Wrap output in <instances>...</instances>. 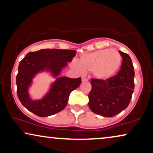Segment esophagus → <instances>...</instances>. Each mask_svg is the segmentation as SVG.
I'll use <instances>...</instances> for the list:
<instances>
[{"label":"esophagus","instance_id":"esophagus-1","mask_svg":"<svg viewBox=\"0 0 153 153\" xmlns=\"http://www.w3.org/2000/svg\"><path fill=\"white\" fill-rule=\"evenodd\" d=\"M82 81L85 82V81H88V79L86 78L85 77H82Z\"/></svg>","mask_w":153,"mask_h":153}]
</instances>
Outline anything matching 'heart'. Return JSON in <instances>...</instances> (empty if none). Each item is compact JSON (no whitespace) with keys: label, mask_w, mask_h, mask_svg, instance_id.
Instances as JSON below:
<instances>
[{"label":"heart","mask_w":153,"mask_h":153,"mask_svg":"<svg viewBox=\"0 0 153 153\" xmlns=\"http://www.w3.org/2000/svg\"><path fill=\"white\" fill-rule=\"evenodd\" d=\"M122 57L115 49H101L81 55L78 62H73V67L83 72H92L100 80H107L119 71Z\"/></svg>","instance_id":"1"}]
</instances>
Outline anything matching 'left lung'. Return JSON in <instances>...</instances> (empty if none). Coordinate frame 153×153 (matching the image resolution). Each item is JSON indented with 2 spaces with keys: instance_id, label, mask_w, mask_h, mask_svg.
I'll return each mask as SVG.
<instances>
[{
  "instance_id": "left-lung-1",
  "label": "left lung",
  "mask_w": 153,
  "mask_h": 153,
  "mask_svg": "<svg viewBox=\"0 0 153 153\" xmlns=\"http://www.w3.org/2000/svg\"><path fill=\"white\" fill-rule=\"evenodd\" d=\"M123 61L117 75L107 80L91 79L89 94V107L96 114L112 117L130 104L134 89V71L132 59L127 53L119 51Z\"/></svg>"
}]
</instances>
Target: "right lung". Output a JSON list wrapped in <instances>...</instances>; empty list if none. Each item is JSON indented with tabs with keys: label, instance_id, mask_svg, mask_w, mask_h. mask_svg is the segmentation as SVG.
<instances>
[{
	"label": "right lung",
	"instance_id": "add662e5",
	"mask_svg": "<svg viewBox=\"0 0 153 153\" xmlns=\"http://www.w3.org/2000/svg\"><path fill=\"white\" fill-rule=\"evenodd\" d=\"M76 54L74 50L42 49L28 53L21 60L16 76L17 96L27 110L38 117H46L65 108L71 92L80 85L81 77L74 79L59 76ZM43 71L50 72L56 79L42 99L32 100L28 89L36 75Z\"/></svg>",
	"mask_w": 153,
	"mask_h": 153
}]
</instances>
